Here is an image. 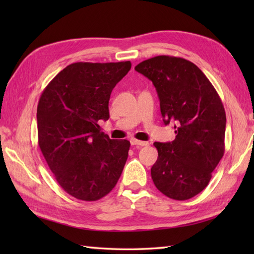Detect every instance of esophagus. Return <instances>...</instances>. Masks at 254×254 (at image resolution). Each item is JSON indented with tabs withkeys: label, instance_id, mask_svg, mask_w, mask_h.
<instances>
[{
	"label": "esophagus",
	"instance_id": "obj_1",
	"mask_svg": "<svg viewBox=\"0 0 254 254\" xmlns=\"http://www.w3.org/2000/svg\"><path fill=\"white\" fill-rule=\"evenodd\" d=\"M131 144H132V145H135V146H147V145H148V142L138 141V139L132 138V139H131Z\"/></svg>",
	"mask_w": 254,
	"mask_h": 254
}]
</instances>
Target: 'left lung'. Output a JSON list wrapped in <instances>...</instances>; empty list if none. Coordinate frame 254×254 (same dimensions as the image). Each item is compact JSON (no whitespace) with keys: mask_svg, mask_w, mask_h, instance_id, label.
<instances>
[{"mask_svg":"<svg viewBox=\"0 0 254 254\" xmlns=\"http://www.w3.org/2000/svg\"><path fill=\"white\" fill-rule=\"evenodd\" d=\"M135 71L153 82L172 142H155L158 158L150 169L154 185L166 196L185 201L202 192L225 152L226 113L216 89L195 64L158 56Z\"/></svg>","mask_w":254,"mask_h":254,"instance_id":"8db88e82","label":"left lung"}]
</instances>
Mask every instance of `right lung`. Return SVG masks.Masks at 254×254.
Returning a JSON list of instances; mask_svg holds the SVG:
<instances>
[{
  "mask_svg": "<svg viewBox=\"0 0 254 254\" xmlns=\"http://www.w3.org/2000/svg\"><path fill=\"white\" fill-rule=\"evenodd\" d=\"M131 62L69 64L42 91L38 144L64 191L82 201L107 195L120 178L130 142L110 139L98 122L109 119L112 89Z\"/></svg>",
  "mask_w": 254,
  "mask_h": 254,
  "instance_id": "add662e5",
  "label": "right lung"
}]
</instances>
